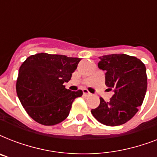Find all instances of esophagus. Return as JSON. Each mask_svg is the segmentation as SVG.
<instances>
[{
	"label": "esophagus",
	"instance_id": "esophagus-1",
	"mask_svg": "<svg viewBox=\"0 0 157 157\" xmlns=\"http://www.w3.org/2000/svg\"><path fill=\"white\" fill-rule=\"evenodd\" d=\"M83 94H85V95H88V96L91 95V93H90V92H89L87 89H84V90H83Z\"/></svg>",
	"mask_w": 157,
	"mask_h": 157
}]
</instances>
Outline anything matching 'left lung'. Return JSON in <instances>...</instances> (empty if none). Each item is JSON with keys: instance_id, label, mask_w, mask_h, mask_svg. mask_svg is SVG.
<instances>
[{"instance_id": "obj_1", "label": "left lung", "mask_w": 157, "mask_h": 157, "mask_svg": "<svg viewBox=\"0 0 157 157\" xmlns=\"http://www.w3.org/2000/svg\"><path fill=\"white\" fill-rule=\"evenodd\" d=\"M98 68L105 71V84L114 94L108 102L91 110L98 121L108 126L126 123L139 111L147 87L146 67L136 57L115 54L99 57Z\"/></svg>"}]
</instances>
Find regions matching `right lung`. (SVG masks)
Listing matches in <instances>:
<instances>
[{
	"instance_id": "obj_1",
	"label": "right lung",
	"mask_w": 157,
	"mask_h": 157,
	"mask_svg": "<svg viewBox=\"0 0 157 157\" xmlns=\"http://www.w3.org/2000/svg\"><path fill=\"white\" fill-rule=\"evenodd\" d=\"M81 59L40 53L23 62L16 90L23 107L34 121L54 125L67 117L73 101L83 92L67 90L63 83L71 80Z\"/></svg>"
}]
</instances>
